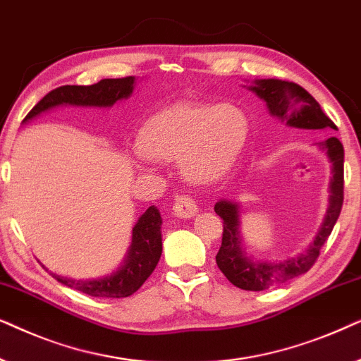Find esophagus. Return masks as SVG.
<instances>
[{
	"label": "esophagus",
	"instance_id": "34e87169",
	"mask_svg": "<svg viewBox=\"0 0 361 361\" xmlns=\"http://www.w3.org/2000/svg\"><path fill=\"white\" fill-rule=\"evenodd\" d=\"M173 213H175L178 218H193V216L198 213V206L190 196L181 195L176 196L175 204H173Z\"/></svg>",
	"mask_w": 361,
	"mask_h": 361
}]
</instances>
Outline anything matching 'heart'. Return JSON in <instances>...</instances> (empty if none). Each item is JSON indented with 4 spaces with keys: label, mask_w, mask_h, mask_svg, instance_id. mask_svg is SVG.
Masks as SVG:
<instances>
[{
    "label": "heart",
    "mask_w": 361,
    "mask_h": 361,
    "mask_svg": "<svg viewBox=\"0 0 361 361\" xmlns=\"http://www.w3.org/2000/svg\"><path fill=\"white\" fill-rule=\"evenodd\" d=\"M251 132L247 114L234 104L178 102L158 110L142 123L137 148L147 160L180 161L190 183L213 185L236 165Z\"/></svg>",
    "instance_id": "b5f03b06"
}]
</instances>
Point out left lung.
Segmentation results:
<instances>
[{
	"label": "left lung",
	"mask_w": 361,
	"mask_h": 361,
	"mask_svg": "<svg viewBox=\"0 0 361 361\" xmlns=\"http://www.w3.org/2000/svg\"><path fill=\"white\" fill-rule=\"evenodd\" d=\"M259 97L266 100L269 110L281 122L289 127L307 128V130H337V125L324 114L320 105L299 84L279 79H259L251 85ZM331 161L334 178L330 183V201L325 221L320 233L317 234L310 249L300 256L286 259L281 262L251 261L241 251L239 239V214L238 206L231 201H219L214 204L216 214L223 219V241L219 252L216 254V264L219 271L233 286L243 290H266L269 287L284 284L290 279L310 271L320 256L322 247L331 234L343 206V145L337 137H330L320 142Z\"/></svg>",
	"instance_id": "8db88e82"
}]
</instances>
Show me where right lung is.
<instances>
[{"instance_id":"1","label":"right lung","mask_w":361,"mask_h":361,"mask_svg":"<svg viewBox=\"0 0 361 361\" xmlns=\"http://www.w3.org/2000/svg\"><path fill=\"white\" fill-rule=\"evenodd\" d=\"M135 77L128 75L122 79H102L92 85H62L44 95L23 122L35 118L46 110L57 105H90V107H110L120 99H127L133 90ZM161 216L157 206H150L140 216L132 233V246L127 261L117 272L104 279L94 281H74L49 272L57 282L71 289L84 292L92 297L122 299L140 289L143 282L155 271L161 256Z\"/></svg>"}]
</instances>
